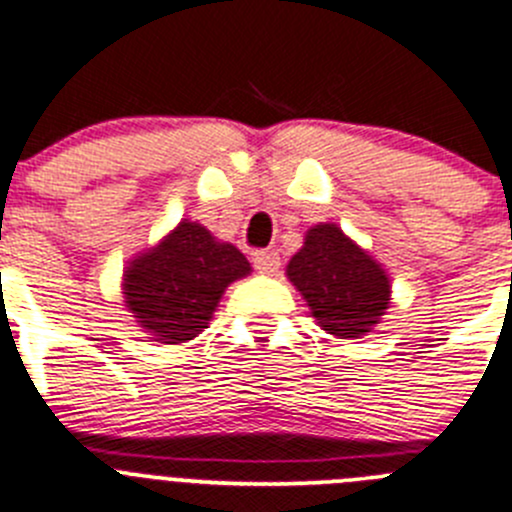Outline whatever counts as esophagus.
I'll use <instances>...</instances> for the list:
<instances>
[{"label":"esophagus","mask_w":512,"mask_h":512,"mask_svg":"<svg viewBox=\"0 0 512 512\" xmlns=\"http://www.w3.org/2000/svg\"><path fill=\"white\" fill-rule=\"evenodd\" d=\"M253 266L259 269V274L274 276L276 271H279V266H281L279 253H274V251H256V253H253Z\"/></svg>","instance_id":"obj_1"}]
</instances>
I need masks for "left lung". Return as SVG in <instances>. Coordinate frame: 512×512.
Wrapping results in <instances>:
<instances>
[{
  "label": "left lung",
  "instance_id": "8db88e82",
  "mask_svg": "<svg viewBox=\"0 0 512 512\" xmlns=\"http://www.w3.org/2000/svg\"><path fill=\"white\" fill-rule=\"evenodd\" d=\"M286 276L311 316L337 339H362L392 304V279L337 223H316L291 256Z\"/></svg>",
  "mask_w": 512,
  "mask_h": 512
}]
</instances>
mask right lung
<instances>
[{
	"label": "right lung",
	"mask_w": 512,
	"mask_h": 512,
	"mask_svg": "<svg viewBox=\"0 0 512 512\" xmlns=\"http://www.w3.org/2000/svg\"><path fill=\"white\" fill-rule=\"evenodd\" d=\"M251 274L233 243L218 241L198 221H183L128 261L123 299L148 339L183 344L208 329L223 291Z\"/></svg>",
	"instance_id": "1"
}]
</instances>
